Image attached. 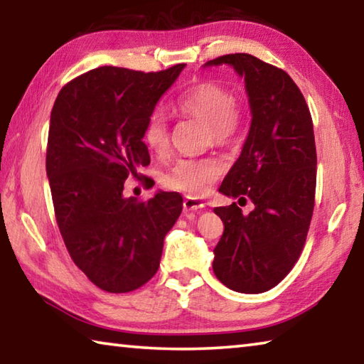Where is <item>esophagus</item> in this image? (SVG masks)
<instances>
[{
    "instance_id": "obj_1",
    "label": "esophagus",
    "mask_w": 364,
    "mask_h": 364,
    "mask_svg": "<svg viewBox=\"0 0 364 364\" xmlns=\"http://www.w3.org/2000/svg\"><path fill=\"white\" fill-rule=\"evenodd\" d=\"M204 207V204H202L200 200H197V199H194V197H184V200H183V208L186 212H197V210H200V208Z\"/></svg>"
}]
</instances>
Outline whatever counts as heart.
Instances as JSON below:
<instances>
[{"mask_svg":"<svg viewBox=\"0 0 364 364\" xmlns=\"http://www.w3.org/2000/svg\"><path fill=\"white\" fill-rule=\"evenodd\" d=\"M176 114L194 117L208 125V136L215 144L228 146L241 134L245 122V110L241 101L232 96L225 85L218 82H200L176 97ZM143 143L159 157L170 151L168 125L160 114L147 117L143 128ZM221 164L217 159H180L162 176L165 188L180 191L189 196H200L218 180Z\"/></svg>","mask_w":364,"mask_h":364,"instance_id":"heart-1","label":"heart"}]
</instances>
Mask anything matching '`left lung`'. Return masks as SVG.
I'll use <instances>...</instances> for the list:
<instances>
[{
  "instance_id": "1",
  "label": "left lung",
  "mask_w": 364,
  "mask_h": 364,
  "mask_svg": "<svg viewBox=\"0 0 364 364\" xmlns=\"http://www.w3.org/2000/svg\"><path fill=\"white\" fill-rule=\"evenodd\" d=\"M230 64L245 80L252 123L242 152L220 193L232 202L213 212L225 225L213 249V273L231 291L267 292L286 278L306 241L316 191L311 114L294 80L252 54H226L205 65Z\"/></svg>"
}]
</instances>
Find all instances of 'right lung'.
I'll return each instance as SVG.
<instances>
[{"label": "right lung", "instance_id": "obj_1", "mask_svg": "<svg viewBox=\"0 0 364 364\" xmlns=\"http://www.w3.org/2000/svg\"><path fill=\"white\" fill-rule=\"evenodd\" d=\"M186 64L139 72L97 67L59 91L49 122L46 175L73 263L102 291L122 294L157 273L164 237L183 208L178 193L123 197L151 157L144 123Z\"/></svg>", "mask_w": 364, "mask_h": 364}]
</instances>
